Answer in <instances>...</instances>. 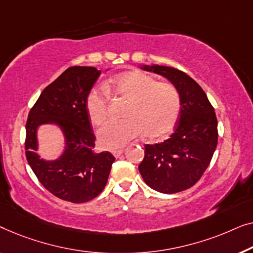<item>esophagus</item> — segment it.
I'll use <instances>...</instances> for the list:
<instances>
[{"label":"esophagus","instance_id":"34e87169","mask_svg":"<svg viewBox=\"0 0 253 253\" xmlns=\"http://www.w3.org/2000/svg\"><path fill=\"white\" fill-rule=\"evenodd\" d=\"M124 151H125V150H124V149H119V150H115V151H112V155L115 156L116 158H119L120 156H122V155L124 154Z\"/></svg>","mask_w":253,"mask_h":253}]
</instances>
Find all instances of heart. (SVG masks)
<instances>
[{
    "instance_id": "obj_1",
    "label": "heart",
    "mask_w": 253,
    "mask_h": 253,
    "mask_svg": "<svg viewBox=\"0 0 253 253\" xmlns=\"http://www.w3.org/2000/svg\"><path fill=\"white\" fill-rule=\"evenodd\" d=\"M108 91L128 101L122 120H109L98 129L103 148L115 150L125 147L135 137L145 134L159 137L175 125L180 112V95L169 84H157L147 74L128 72L120 74L106 84ZM102 88L88 92L86 108L92 124L104 122L109 110V94Z\"/></svg>"
}]
</instances>
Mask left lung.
I'll return each mask as SVG.
<instances>
[{
  "mask_svg": "<svg viewBox=\"0 0 253 253\" xmlns=\"http://www.w3.org/2000/svg\"><path fill=\"white\" fill-rule=\"evenodd\" d=\"M142 70L162 76L180 95V118L164 142L145 144L138 166L144 182L163 194L180 193L201 179L218 144V120L201 86L182 71L158 64Z\"/></svg>",
  "mask_w": 253,
  "mask_h": 253,
  "instance_id": "8db88e82",
  "label": "left lung"
}]
</instances>
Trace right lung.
I'll use <instances>...</instances> for the list:
<instances>
[{"instance_id": "1", "label": "right lung", "mask_w": 253, "mask_h": 253, "mask_svg": "<svg viewBox=\"0 0 253 253\" xmlns=\"http://www.w3.org/2000/svg\"><path fill=\"white\" fill-rule=\"evenodd\" d=\"M101 74L90 66L64 71L41 92L28 113L25 150L31 169L48 191L71 203H84L104 189L115 157L108 151L95 154V135L86 108L88 92ZM51 125L63 135L58 158L45 160L37 150L38 128Z\"/></svg>"}]
</instances>
